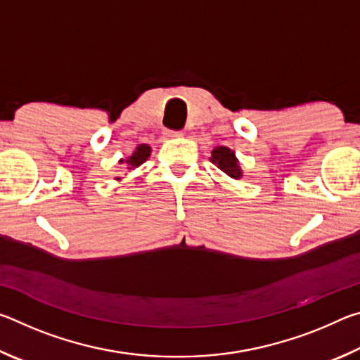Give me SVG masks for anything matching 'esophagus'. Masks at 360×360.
I'll return each instance as SVG.
<instances>
[{"instance_id": "34e87169", "label": "esophagus", "mask_w": 360, "mask_h": 360, "mask_svg": "<svg viewBox=\"0 0 360 360\" xmlns=\"http://www.w3.org/2000/svg\"><path fill=\"white\" fill-rule=\"evenodd\" d=\"M165 135H167L168 138H181L182 135H184V133H182V131H173V130H167Z\"/></svg>"}]
</instances>
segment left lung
I'll use <instances>...</instances> for the list:
<instances>
[{
    "label": "left lung",
    "instance_id": "8db88e82",
    "mask_svg": "<svg viewBox=\"0 0 360 360\" xmlns=\"http://www.w3.org/2000/svg\"><path fill=\"white\" fill-rule=\"evenodd\" d=\"M210 160L214 163V165L225 173L231 179H241L243 178V169L240 167L238 158L235 155V150L230 148H225V146H216L214 149L211 150Z\"/></svg>",
    "mask_w": 360,
    "mask_h": 360
}]
</instances>
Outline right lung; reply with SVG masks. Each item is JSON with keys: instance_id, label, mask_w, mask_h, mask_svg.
Returning a JSON list of instances; mask_svg holds the SVG:
<instances>
[{"instance_id": "obj_1", "label": "right lung", "mask_w": 360, "mask_h": 360, "mask_svg": "<svg viewBox=\"0 0 360 360\" xmlns=\"http://www.w3.org/2000/svg\"><path fill=\"white\" fill-rule=\"evenodd\" d=\"M150 146L149 144H139L136 146V149L131 152L130 157H125V158H120L119 160V165H124L125 169H135L138 167H141L143 163L148 160V158L150 157ZM115 181H120L122 178H114Z\"/></svg>"}]
</instances>
